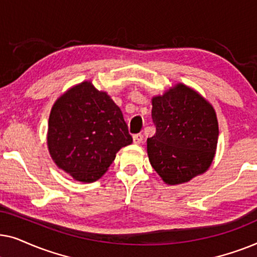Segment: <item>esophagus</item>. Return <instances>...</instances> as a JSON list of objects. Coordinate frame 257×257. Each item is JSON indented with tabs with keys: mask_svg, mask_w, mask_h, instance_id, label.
Masks as SVG:
<instances>
[{
	"mask_svg": "<svg viewBox=\"0 0 257 257\" xmlns=\"http://www.w3.org/2000/svg\"><path fill=\"white\" fill-rule=\"evenodd\" d=\"M143 140H144V136L142 135V133H138V135L133 136V143L137 144V145L142 144Z\"/></svg>",
	"mask_w": 257,
	"mask_h": 257,
	"instance_id": "obj_1",
	"label": "esophagus"
}]
</instances>
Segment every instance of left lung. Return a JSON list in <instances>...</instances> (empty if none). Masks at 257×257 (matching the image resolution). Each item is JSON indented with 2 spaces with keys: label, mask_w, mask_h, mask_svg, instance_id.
<instances>
[{
  "label": "left lung",
  "mask_w": 257,
  "mask_h": 257,
  "mask_svg": "<svg viewBox=\"0 0 257 257\" xmlns=\"http://www.w3.org/2000/svg\"><path fill=\"white\" fill-rule=\"evenodd\" d=\"M152 119L157 131L147 139V154L166 184H184L208 170L219 125L213 106L201 94L179 83L152 98Z\"/></svg>",
  "instance_id": "left-lung-1"
}]
</instances>
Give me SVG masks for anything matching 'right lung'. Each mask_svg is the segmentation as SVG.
Wrapping results in <instances>:
<instances>
[{
  "mask_svg": "<svg viewBox=\"0 0 257 257\" xmlns=\"http://www.w3.org/2000/svg\"><path fill=\"white\" fill-rule=\"evenodd\" d=\"M55 164L77 181L101 178L121 147L132 144L122 112L91 82L72 86L55 101L48 125Z\"/></svg>",
  "mask_w": 257,
  "mask_h": 257,
  "instance_id": "right-lung-1",
  "label": "right lung"
}]
</instances>
